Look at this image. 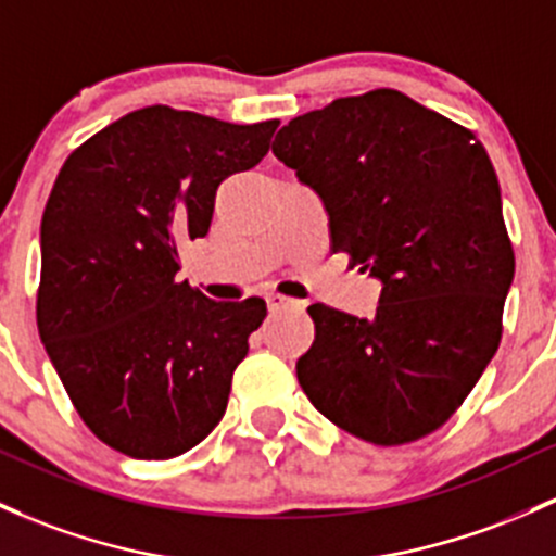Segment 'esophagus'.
Segmentation results:
<instances>
[{
  "instance_id": "1",
  "label": "esophagus",
  "mask_w": 556,
  "mask_h": 556,
  "mask_svg": "<svg viewBox=\"0 0 556 556\" xmlns=\"http://www.w3.org/2000/svg\"><path fill=\"white\" fill-rule=\"evenodd\" d=\"M265 300H267V307H270V309H283V307H291V304H300L296 300H291V296L278 294V291H270Z\"/></svg>"
}]
</instances>
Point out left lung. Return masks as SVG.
<instances>
[{
	"label": "left lung",
	"mask_w": 556,
	"mask_h": 556,
	"mask_svg": "<svg viewBox=\"0 0 556 556\" xmlns=\"http://www.w3.org/2000/svg\"><path fill=\"white\" fill-rule=\"evenodd\" d=\"M273 153L320 195L333 252L381 280L371 320L309 304L304 395L374 445L434 432L493 361L515 278L485 148L408 94L374 89L291 118Z\"/></svg>",
	"instance_id": "8db88e82"
}]
</instances>
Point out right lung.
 <instances>
[{"label":"right lung","mask_w":556,"mask_h":556,"mask_svg":"<svg viewBox=\"0 0 556 556\" xmlns=\"http://www.w3.org/2000/svg\"><path fill=\"white\" fill-rule=\"evenodd\" d=\"M278 122L148 105L65 159L41 217L39 337L85 424L132 458H175L225 416L262 326L260 296L214 302L180 273L219 182L252 169Z\"/></svg>","instance_id":"1"}]
</instances>
